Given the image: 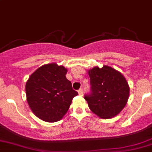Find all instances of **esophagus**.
Instances as JSON below:
<instances>
[{"mask_svg":"<svg viewBox=\"0 0 152 152\" xmlns=\"http://www.w3.org/2000/svg\"><path fill=\"white\" fill-rule=\"evenodd\" d=\"M78 94H79V95H83V89H79V90H78Z\"/></svg>","mask_w":152,"mask_h":152,"instance_id":"1","label":"esophagus"}]
</instances>
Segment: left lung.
Returning a JSON list of instances; mask_svg holds the SVG:
<instances>
[{"mask_svg": "<svg viewBox=\"0 0 152 152\" xmlns=\"http://www.w3.org/2000/svg\"><path fill=\"white\" fill-rule=\"evenodd\" d=\"M90 92L84 95L89 107L102 118L118 115L129 97V86L123 75L113 68L104 66L89 71Z\"/></svg>", "mask_w": 152, "mask_h": 152, "instance_id": "1", "label": "left lung"}]
</instances>
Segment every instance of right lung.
Wrapping results in <instances>:
<instances>
[{
    "instance_id": "right-lung-1",
    "label": "right lung",
    "mask_w": 152,
    "mask_h": 152,
    "mask_svg": "<svg viewBox=\"0 0 152 152\" xmlns=\"http://www.w3.org/2000/svg\"><path fill=\"white\" fill-rule=\"evenodd\" d=\"M66 72L63 66L50 63L39 68L29 77L25 87L27 103L42 120L60 121L78 95L66 77Z\"/></svg>"
}]
</instances>
